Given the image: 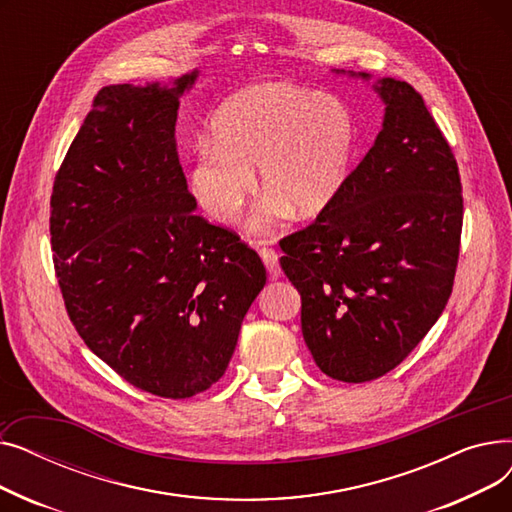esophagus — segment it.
<instances>
[{"mask_svg":"<svg viewBox=\"0 0 512 512\" xmlns=\"http://www.w3.org/2000/svg\"><path fill=\"white\" fill-rule=\"evenodd\" d=\"M259 255H261V259H263V263H265V270L270 272L272 278H278V274H280L278 253H276L274 249H270V247H263V249L259 251Z\"/></svg>","mask_w":512,"mask_h":512,"instance_id":"34e87169","label":"esophagus"}]
</instances>
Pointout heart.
<instances>
[{"label":"heart","instance_id":"heart-1","mask_svg":"<svg viewBox=\"0 0 512 512\" xmlns=\"http://www.w3.org/2000/svg\"><path fill=\"white\" fill-rule=\"evenodd\" d=\"M359 128L340 97L290 85H257L226 99L211 118V141L197 145L191 188L218 222H232L259 172L267 193L257 226L294 209H328L351 176Z\"/></svg>","mask_w":512,"mask_h":512}]
</instances>
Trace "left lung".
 Masks as SVG:
<instances>
[{
  "instance_id": "1",
  "label": "left lung",
  "mask_w": 512,
  "mask_h": 512,
  "mask_svg": "<svg viewBox=\"0 0 512 512\" xmlns=\"http://www.w3.org/2000/svg\"><path fill=\"white\" fill-rule=\"evenodd\" d=\"M375 91L386 114L373 147L336 201L280 240L313 361L351 384L382 378L432 330L463 230L459 166L423 97L394 78Z\"/></svg>"
}]
</instances>
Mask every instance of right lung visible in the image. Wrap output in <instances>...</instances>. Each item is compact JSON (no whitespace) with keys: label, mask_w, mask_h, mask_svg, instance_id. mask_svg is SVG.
<instances>
[{"label":"right lung","mask_w":512,"mask_h":512,"mask_svg":"<svg viewBox=\"0 0 512 512\" xmlns=\"http://www.w3.org/2000/svg\"><path fill=\"white\" fill-rule=\"evenodd\" d=\"M110 85L93 99L51 193L58 284L78 336L134 388L188 398L218 382L265 286L259 255L195 213L176 151L180 95Z\"/></svg>","instance_id":"add662e5"}]
</instances>
